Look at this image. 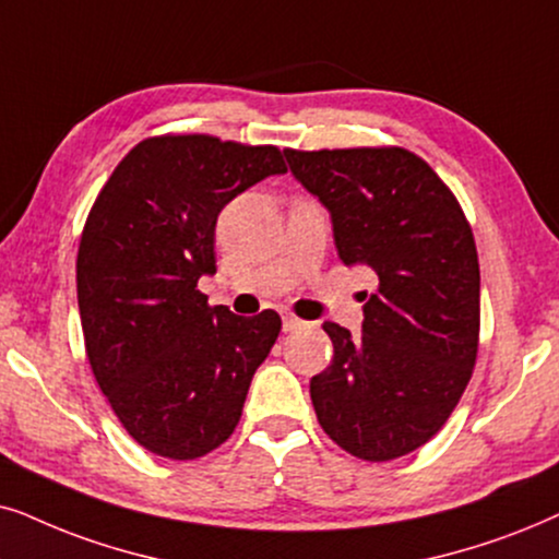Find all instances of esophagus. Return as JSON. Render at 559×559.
I'll return each instance as SVG.
<instances>
[{
	"mask_svg": "<svg viewBox=\"0 0 559 559\" xmlns=\"http://www.w3.org/2000/svg\"><path fill=\"white\" fill-rule=\"evenodd\" d=\"M301 326H304V322L299 317L284 314V332H296V330H301Z\"/></svg>",
	"mask_w": 559,
	"mask_h": 559,
	"instance_id": "esophagus-1",
	"label": "esophagus"
}]
</instances>
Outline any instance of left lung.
Returning <instances> with one entry per match:
<instances>
[{"label": "left lung", "instance_id": "obj_1", "mask_svg": "<svg viewBox=\"0 0 559 559\" xmlns=\"http://www.w3.org/2000/svg\"><path fill=\"white\" fill-rule=\"evenodd\" d=\"M286 158L330 210L342 263L376 273L362 334L324 322L334 355L309 383L317 419L360 460L408 455L450 419L478 357L471 222L448 183L406 147H288Z\"/></svg>", "mask_w": 559, "mask_h": 559}]
</instances>
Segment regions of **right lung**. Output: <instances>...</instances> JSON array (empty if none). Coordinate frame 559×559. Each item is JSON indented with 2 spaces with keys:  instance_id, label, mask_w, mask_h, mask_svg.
<instances>
[{
  "instance_id": "1",
  "label": "right lung",
  "mask_w": 559,
  "mask_h": 559,
  "mask_svg": "<svg viewBox=\"0 0 559 559\" xmlns=\"http://www.w3.org/2000/svg\"><path fill=\"white\" fill-rule=\"evenodd\" d=\"M286 174L275 145L155 135L111 170L76 258L86 357L140 448L197 460L229 440L281 317L210 307L199 278L217 271L214 227L237 193Z\"/></svg>"
}]
</instances>
